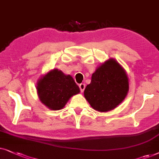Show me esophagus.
<instances>
[{
    "instance_id": "esophagus-1",
    "label": "esophagus",
    "mask_w": 159,
    "mask_h": 159,
    "mask_svg": "<svg viewBox=\"0 0 159 159\" xmlns=\"http://www.w3.org/2000/svg\"><path fill=\"white\" fill-rule=\"evenodd\" d=\"M85 84H81L79 85V88H80V89H81V92H83L84 91V89H85Z\"/></svg>"
}]
</instances>
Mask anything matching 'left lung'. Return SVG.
<instances>
[{
    "mask_svg": "<svg viewBox=\"0 0 159 159\" xmlns=\"http://www.w3.org/2000/svg\"><path fill=\"white\" fill-rule=\"evenodd\" d=\"M129 84L124 67L110 58L97 67L91 83L84 90V97L95 111H113L126 98Z\"/></svg>",
    "mask_w": 159,
    "mask_h": 159,
    "instance_id": "obj_1",
    "label": "left lung"
}]
</instances>
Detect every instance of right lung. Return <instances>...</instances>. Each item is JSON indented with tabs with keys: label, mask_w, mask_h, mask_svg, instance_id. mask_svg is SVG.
Masks as SVG:
<instances>
[{
	"label": "right lung",
	"mask_w": 159,
	"mask_h": 159,
	"mask_svg": "<svg viewBox=\"0 0 159 159\" xmlns=\"http://www.w3.org/2000/svg\"><path fill=\"white\" fill-rule=\"evenodd\" d=\"M37 94L42 104L52 111H59L70 99L80 93L73 77L58 69L51 70L38 80Z\"/></svg>",
	"instance_id": "1"
}]
</instances>
